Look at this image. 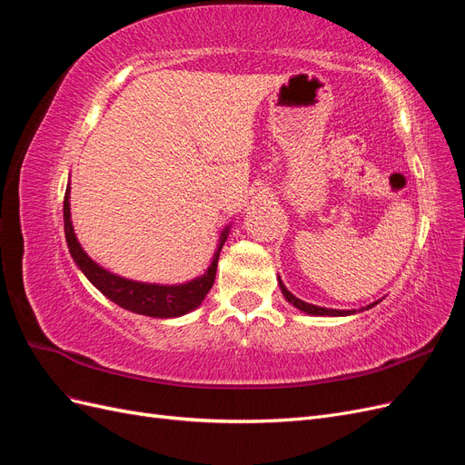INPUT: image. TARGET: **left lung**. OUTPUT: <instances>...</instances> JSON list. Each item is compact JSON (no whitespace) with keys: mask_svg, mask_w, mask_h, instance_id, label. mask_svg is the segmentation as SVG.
I'll return each instance as SVG.
<instances>
[{"mask_svg":"<svg viewBox=\"0 0 465 465\" xmlns=\"http://www.w3.org/2000/svg\"><path fill=\"white\" fill-rule=\"evenodd\" d=\"M279 287H281V292L285 294V299H287L292 306H297L299 311H302V312H306V314H314V316H347V314H355V311H331V308H322V306L308 304V302H304V301L294 297V294L283 285V281H281V279H279ZM374 304H378V302H372V304L367 306V308H372Z\"/></svg>","mask_w":465,"mask_h":465,"instance_id":"left-lung-1","label":"left lung"}]
</instances>
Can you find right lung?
I'll use <instances>...</instances> for the list:
<instances>
[{"label":"right lung","mask_w":465,"mask_h":465,"mask_svg":"<svg viewBox=\"0 0 465 465\" xmlns=\"http://www.w3.org/2000/svg\"><path fill=\"white\" fill-rule=\"evenodd\" d=\"M64 229H65V241H67L69 252H72V258L75 260L79 270L85 273V277L91 281V283L101 291L106 299L125 308V311L143 314V316H153V318H176L193 311L195 306L202 304L209 289L213 287L219 252L229 234V229L223 231L213 262H211L209 270L202 277L193 279L184 285H151V283H139V281L124 279L120 275L110 273L85 254V250H83L81 244L77 242V236L74 232V224H72V215H69V186L64 195Z\"/></svg>","instance_id":"1"}]
</instances>
